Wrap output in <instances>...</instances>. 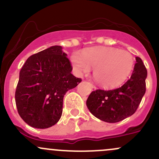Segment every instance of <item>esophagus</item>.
<instances>
[{"instance_id": "34e87169", "label": "esophagus", "mask_w": 159, "mask_h": 159, "mask_svg": "<svg viewBox=\"0 0 159 159\" xmlns=\"http://www.w3.org/2000/svg\"><path fill=\"white\" fill-rule=\"evenodd\" d=\"M89 85H90V87H91V88H92V89H93V90L96 89V87H95V86H93V85L92 84V83H89Z\"/></svg>"}]
</instances>
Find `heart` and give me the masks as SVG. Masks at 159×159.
Here are the masks:
<instances>
[{"instance_id": "heart-1", "label": "heart", "mask_w": 159, "mask_h": 159, "mask_svg": "<svg viewBox=\"0 0 159 159\" xmlns=\"http://www.w3.org/2000/svg\"><path fill=\"white\" fill-rule=\"evenodd\" d=\"M70 61L78 73H89L93 68L94 80L105 89L120 86L134 66V57L129 52L110 47L92 48L83 51L81 55L73 53Z\"/></svg>"}]
</instances>
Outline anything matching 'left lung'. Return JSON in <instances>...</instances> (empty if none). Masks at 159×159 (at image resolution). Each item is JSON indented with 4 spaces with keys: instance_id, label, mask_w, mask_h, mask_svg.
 <instances>
[{
    "instance_id": "obj_1",
    "label": "left lung",
    "mask_w": 159,
    "mask_h": 159,
    "mask_svg": "<svg viewBox=\"0 0 159 159\" xmlns=\"http://www.w3.org/2000/svg\"><path fill=\"white\" fill-rule=\"evenodd\" d=\"M129 80L122 86L105 91L97 89L88 97L86 106L101 120L117 123L133 115L146 93L147 70L141 58L136 57Z\"/></svg>"
}]
</instances>
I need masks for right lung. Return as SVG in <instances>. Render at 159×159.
I'll list each match as a JSON object with an SVG mask.
<instances>
[{"mask_svg":"<svg viewBox=\"0 0 159 159\" xmlns=\"http://www.w3.org/2000/svg\"><path fill=\"white\" fill-rule=\"evenodd\" d=\"M63 48L54 45L30 56L20 72L15 100L21 118L31 127L46 129L58 122L64 95L77 86L81 79Z\"/></svg>","mask_w":159,"mask_h":159,"instance_id":"1","label":"right lung"}]
</instances>
